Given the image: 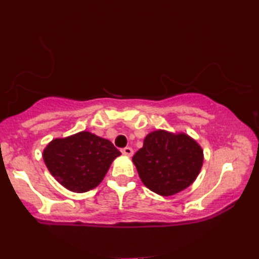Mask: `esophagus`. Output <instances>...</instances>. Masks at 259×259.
<instances>
[{"label": "esophagus", "instance_id": "34e87169", "mask_svg": "<svg viewBox=\"0 0 259 259\" xmlns=\"http://www.w3.org/2000/svg\"><path fill=\"white\" fill-rule=\"evenodd\" d=\"M121 153L123 155H127V157H132L133 155V150L131 147H123L121 150Z\"/></svg>", "mask_w": 259, "mask_h": 259}]
</instances>
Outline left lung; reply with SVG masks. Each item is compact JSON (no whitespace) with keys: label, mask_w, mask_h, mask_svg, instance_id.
Listing matches in <instances>:
<instances>
[{"label":"left lung","mask_w":259,"mask_h":259,"mask_svg":"<svg viewBox=\"0 0 259 259\" xmlns=\"http://www.w3.org/2000/svg\"><path fill=\"white\" fill-rule=\"evenodd\" d=\"M203 150L186 134L154 131L132 160L144 185L160 196H173L194 182L203 165Z\"/></svg>","instance_id":"obj_1"}]
</instances>
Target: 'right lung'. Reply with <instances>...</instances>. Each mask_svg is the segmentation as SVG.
<instances>
[{
  "label": "right lung",
  "mask_w": 259,
  "mask_h": 259,
  "mask_svg": "<svg viewBox=\"0 0 259 259\" xmlns=\"http://www.w3.org/2000/svg\"><path fill=\"white\" fill-rule=\"evenodd\" d=\"M120 154L109 140L90 132H80L53 140L44 151V160L62 186L82 193L101 183L112 161Z\"/></svg>",
  "instance_id": "1"
}]
</instances>
